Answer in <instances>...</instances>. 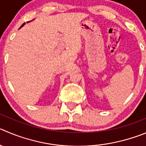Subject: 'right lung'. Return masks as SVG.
<instances>
[{"instance_id": "obj_1", "label": "right lung", "mask_w": 146, "mask_h": 146, "mask_svg": "<svg viewBox=\"0 0 146 146\" xmlns=\"http://www.w3.org/2000/svg\"><path fill=\"white\" fill-rule=\"evenodd\" d=\"M24 24H25V23H24V24H22V25H21V27H23V26H24ZM21 27H20V28H21Z\"/></svg>"}]
</instances>
